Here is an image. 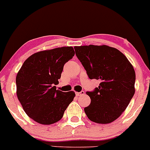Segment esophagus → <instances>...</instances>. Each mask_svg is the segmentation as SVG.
Wrapping results in <instances>:
<instances>
[{
	"mask_svg": "<svg viewBox=\"0 0 150 150\" xmlns=\"http://www.w3.org/2000/svg\"><path fill=\"white\" fill-rule=\"evenodd\" d=\"M84 95V91H81V92H76V96H81V95Z\"/></svg>",
	"mask_w": 150,
	"mask_h": 150,
	"instance_id": "esophagus-1",
	"label": "esophagus"
}]
</instances>
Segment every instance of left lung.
I'll use <instances>...</instances> for the list:
<instances>
[{"label":"left lung","mask_w":150,"mask_h":150,"mask_svg":"<svg viewBox=\"0 0 150 150\" xmlns=\"http://www.w3.org/2000/svg\"><path fill=\"white\" fill-rule=\"evenodd\" d=\"M76 55L90 79L100 86L87 92L91 103L84 108L86 116L97 123L107 124L121 116L135 93V71L132 64L115 47L103 45L76 46Z\"/></svg>","instance_id":"obj_1"}]
</instances>
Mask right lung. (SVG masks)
Returning a JSON list of instances; mask_svg holds the SVG:
<instances>
[{
	"label": "right lung",
	"instance_id": "right-lung-1",
	"mask_svg": "<svg viewBox=\"0 0 150 150\" xmlns=\"http://www.w3.org/2000/svg\"><path fill=\"white\" fill-rule=\"evenodd\" d=\"M73 47L35 52L24 62L16 78V95L24 112L37 123L50 125L59 121L75 92L56 90L64 64L71 59Z\"/></svg>",
	"mask_w": 150,
	"mask_h": 150
}]
</instances>
